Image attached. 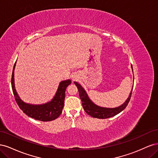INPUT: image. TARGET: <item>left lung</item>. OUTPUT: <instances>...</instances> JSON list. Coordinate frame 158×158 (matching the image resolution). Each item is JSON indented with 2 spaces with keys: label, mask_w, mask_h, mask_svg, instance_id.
<instances>
[{
  "label": "left lung",
  "mask_w": 158,
  "mask_h": 158,
  "mask_svg": "<svg viewBox=\"0 0 158 158\" xmlns=\"http://www.w3.org/2000/svg\"><path fill=\"white\" fill-rule=\"evenodd\" d=\"M132 70L133 72L132 69V66L131 65ZM133 82H134V79H133ZM75 85L77 87L78 92H79V96L80 98L81 101H82V106L84 109L85 113H87L89 115L92 117L94 118H107L112 117L116 114L121 113L122 111L126 108L127 105L130 101L132 92V88L131 89V92L128 95V98L127 99L126 101L124 102L121 106L114 107V108H107V107H100L98 105L95 104L92 100H91L88 96V94L85 92V90L84 89V88L80 84L76 82H74Z\"/></svg>",
  "instance_id": "left-lung-1"
}]
</instances>
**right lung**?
I'll use <instances>...</instances> for the list:
<instances>
[{
	"label": "right lung",
	"instance_id": "right-lung-1",
	"mask_svg": "<svg viewBox=\"0 0 158 158\" xmlns=\"http://www.w3.org/2000/svg\"><path fill=\"white\" fill-rule=\"evenodd\" d=\"M16 63L14 64L13 68L11 84L14 98L19 107L28 117L34 118L35 120L47 122L53 121L58 118L63 111L65 98V91L68 85L71 84V80L68 79L61 81L55 96L50 102L40 105L27 103L20 99L15 88L14 77Z\"/></svg>",
	"mask_w": 158,
	"mask_h": 158
}]
</instances>
